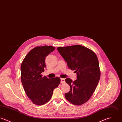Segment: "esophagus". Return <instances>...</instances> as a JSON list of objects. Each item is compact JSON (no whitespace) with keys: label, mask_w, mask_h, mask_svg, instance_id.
<instances>
[{"label":"esophagus","mask_w":122,"mask_h":122,"mask_svg":"<svg viewBox=\"0 0 122 122\" xmlns=\"http://www.w3.org/2000/svg\"><path fill=\"white\" fill-rule=\"evenodd\" d=\"M61 83H65V80L64 79H61Z\"/></svg>","instance_id":"1"}]
</instances>
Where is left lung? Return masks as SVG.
I'll return each instance as SVG.
<instances>
[{
    "mask_svg": "<svg viewBox=\"0 0 122 122\" xmlns=\"http://www.w3.org/2000/svg\"><path fill=\"white\" fill-rule=\"evenodd\" d=\"M57 50L67 62L68 67L75 70L77 79L65 81L71 89L65 97L71 103L80 106L87 102L95 91L100 77L98 60L91 50L80 45L58 47Z\"/></svg>",
    "mask_w": 122,
    "mask_h": 122,
    "instance_id": "left-lung-1",
    "label": "left lung"
}]
</instances>
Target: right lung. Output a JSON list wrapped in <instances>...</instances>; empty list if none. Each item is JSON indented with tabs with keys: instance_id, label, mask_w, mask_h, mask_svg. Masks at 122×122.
<instances>
[{
	"instance_id": "1",
	"label": "right lung",
	"mask_w": 122,
	"mask_h": 122,
	"mask_svg": "<svg viewBox=\"0 0 122 122\" xmlns=\"http://www.w3.org/2000/svg\"><path fill=\"white\" fill-rule=\"evenodd\" d=\"M54 49L51 46L36 47L28 53L22 63V83L27 97L35 105L41 106L48 102L53 90L60 83L58 77L48 79L41 74L46 67V57Z\"/></svg>"
}]
</instances>
